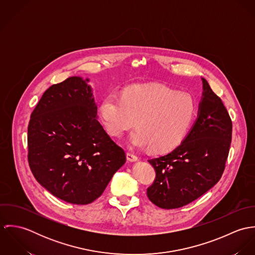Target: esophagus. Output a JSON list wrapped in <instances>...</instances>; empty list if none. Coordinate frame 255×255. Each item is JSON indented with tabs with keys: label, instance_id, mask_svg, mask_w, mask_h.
<instances>
[{
	"label": "esophagus",
	"instance_id": "obj_1",
	"mask_svg": "<svg viewBox=\"0 0 255 255\" xmlns=\"http://www.w3.org/2000/svg\"><path fill=\"white\" fill-rule=\"evenodd\" d=\"M127 157H128V160L130 162H134L138 159V157L133 152H130V151L127 152Z\"/></svg>",
	"mask_w": 255,
	"mask_h": 255
}]
</instances>
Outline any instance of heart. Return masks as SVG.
<instances>
[{"mask_svg":"<svg viewBox=\"0 0 255 255\" xmlns=\"http://www.w3.org/2000/svg\"><path fill=\"white\" fill-rule=\"evenodd\" d=\"M194 114L189 96L157 84L129 86L121 97L110 94L100 105V117L110 135L121 137L135 121L130 143L140 148L149 146L155 153L178 145Z\"/></svg>","mask_w":255,"mask_h":255,"instance_id":"heart-1","label":"heart"}]
</instances>
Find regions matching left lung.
I'll return each instance as SVG.
<instances>
[{
	"instance_id": "1",
	"label": "left lung",
	"mask_w": 255,
	"mask_h": 255,
	"mask_svg": "<svg viewBox=\"0 0 255 255\" xmlns=\"http://www.w3.org/2000/svg\"><path fill=\"white\" fill-rule=\"evenodd\" d=\"M198 118L182 143L167 155L148 160L156 177L147 188L149 200L163 209H176L197 199L220 181L232 141L231 117L208 82Z\"/></svg>"
}]
</instances>
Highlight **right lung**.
I'll use <instances>...</instances> for the list:
<instances>
[{
	"instance_id": "obj_1",
	"label": "right lung",
	"mask_w": 255,
	"mask_h": 255,
	"mask_svg": "<svg viewBox=\"0 0 255 255\" xmlns=\"http://www.w3.org/2000/svg\"><path fill=\"white\" fill-rule=\"evenodd\" d=\"M96 115L90 86L73 76L50 86L30 116V170L42 186L69 203L85 205L100 197L127 160Z\"/></svg>"
}]
</instances>
